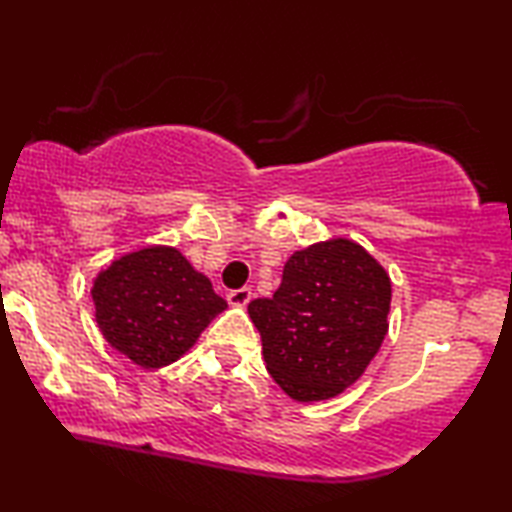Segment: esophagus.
I'll return each mask as SVG.
<instances>
[{"label": "esophagus", "mask_w": 512, "mask_h": 512, "mask_svg": "<svg viewBox=\"0 0 512 512\" xmlns=\"http://www.w3.org/2000/svg\"><path fill=\"white\" fill-rule=\"evenodd\" d=\"M250 298H253V289L241 287V289H234L227 294V303H230L232 307H246L250 303Z\"/></svg>", "instance_id": "obj_1"}]
</instances>
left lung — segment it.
<instances>
[{
  "mask_svg": "<svg viewBox=\"0 0 512 512\" xmlns=\"http://www.w3.org/2000/svg\"><path fill=\"white\" fill-rule=\"evenodd\" d=\"M392 282L351 239H330L287 259L273 298L250 300L266 369L294 401L342 394L387 335Z\"/></svg>",
  "mask_w": 512,
  "mask_h": 512,
  "instance_id": "obj_1",
  "label": "left lung"
}]
</instances>
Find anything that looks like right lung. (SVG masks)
Instances as JSON below:
<instances>
[{
	"label": "right lung",
	"instance_id": "add662e5",
	"mask_svg": "<svg viewBox=\"0 0 512 512\" xmlns=\"http://www.w3.org/2000/svg\"><path fill=\"white\" fill-rule=\"evenodd\" d=\"M95 321L107 342L143 369L180 360L227 303L180 250L148 246L97 273Z\"/></svg>",
	"mask_w": 512,
	"mask_h": 512
}]
</instances>
